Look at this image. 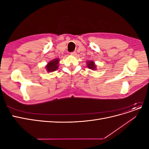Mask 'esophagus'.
Masks as SVG:
<instances>
[{"instance_id": "1", "label": "esophagus", "mask_w": 149, "mask_h": 149, "mask_svg": "<svg viewBox=\"0 0 149 149\" xmlns=\"http://www.w3.org/2000/svg\"><path fill=\"white\" fill-rule=\"evenodd\" d=\"M70 54H71V55L75 56V55H76V54H77V53H76V52H71Z\"/></svg>"}]
</instances>
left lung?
Returning a JSON list of instances; mask_svg holds the SVG:
<instances>
[{"instance_id":"obj_1","label":"left lung","mask_w":149,"mask_h":149,"mask_svg":"<svg viewBox=\"0 0 149 149\" xmlns=\"http://www.w3.org/2000/svg\"><path fill=\"white\" fill-rule=\"evenodd\" d=\"M88 67L90 69H92V70H94L96 68V66H95V64H94V63L92 61H89V62H88Z\"/></svg>"}]
</instances>
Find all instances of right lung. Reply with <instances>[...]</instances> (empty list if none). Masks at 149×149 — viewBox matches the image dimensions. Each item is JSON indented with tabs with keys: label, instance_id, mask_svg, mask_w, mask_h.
Masks as SVG:
<instances>
[{
	"label": "right lung",
	"instance_id": "obj_1",
	"mask_svg": "<svg viewBox=\"0 0 149 149\" xmlns=\"http://www.w3.org/2000/svg\"><path fill=\"white\" fill-rule=\"evenodd\" d=\"M59 60V59H55L48 63L46 66V69L48 71V72H52L54 71H56L58 69Z\"/></svg>",
	"mask_w": 149,
	"mask_h": 149
}]
</instances>
